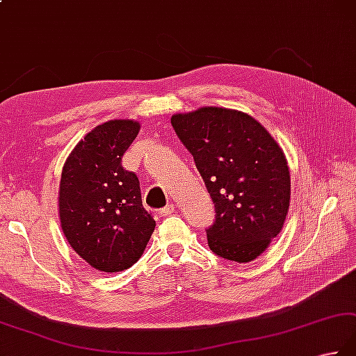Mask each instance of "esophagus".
<instances>
[{"label":"esophagus","mask_w":356,"mask_h":356,"mask_svg":"<svg viewBox=\"0 0 356 356\" xmlns=\"http://www.w3.org/2000/svg\"><path fill=\"white\" fill-rule=\"evenodd\" d=\"M174 213V205H166L165 208H162V210H160V216H162V218H166V216H171Z\"/></svg>","instance_id":"1"}]
</instances>
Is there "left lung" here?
Segmentation results:
<instances>
[{
    "label": "left lung",
    "mask_w": 356,
    "mask_h": 356,
    "mask_svg": "<svg viewBox=\"0 0 356 356\" xmlns=\"http://www.w3.org/2000/svg\"><path fill=\"white\" fill-rule=\"evenodd\" d=\"M171 124L194 157L216 207L207 229L211 252L250 262L281 233L290 207L284 151L262 124L242 111L204 106L174 114Z\"/></svg>",
    "instance_id": "1"
}]
</instances>
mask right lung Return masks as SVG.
<instances>
[{"label": "right lung", "mask_w": 356, "mask_h": 356, "mask_svg": "<svg viewBox=\"0 0 356 356\" xmlns=\"http://www.w3.org/2000/svg\"><path fill=\"white\" fill-rule=\"evenodd\" d=\"M140 131L136 120H109L75 145L61 171L63 234L90 267L115 273L143 254L156 220L145 210L140 184L122 159Z\"/></svg>", "instance_id": "1"}]
</instances>
